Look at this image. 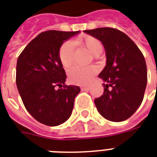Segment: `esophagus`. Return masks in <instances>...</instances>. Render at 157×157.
<instances>
[{
  "mask_svg": "<svg viewBox=\"0 0 157 157\" xmlns=\"http://www.w3.org/2000/svg\"><path fill=\"white\" fill-rule=\"evenodd\" d=\"M81 90H89L90 86H81Z\"/></svg>",
  "mask_w": 157,
  "mask_h": 157,
  "instance_id": "34e87169",
  "label": "esophagus"
}]
</instances>
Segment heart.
Masks as SVG:
<instances>
[{"label":"heart","mask_w":157,"mask_h":157,"mask_svg":"<svg viewBox=\"0 0 157 157\" xmlns=\"http://www.w3.org/2000/svg\"><path fill=\"white\" fill-rule=\"evenodd\" d=\"M74 44L81 45L86 48L89 52L94 56L100 55L103 51L101 43L94 36L83 35L79 37L72 42L67 41L60 47L58 51V58L62 66L64 68H69L73 63ZM98 68L94 66L87 67H74L68 71L69 81L76 85H87L91 81L92 77L97 73Z\"/></svg>","instance_id":"1"}]
</instances>
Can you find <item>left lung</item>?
Instances as JSON below:
<instances>
[{"mask_svg": "<svg viewBox=\"0 0 157 157\" xmlns=\"http://www.w3.org/2000/svg\"><path fill=\"white\" fill-rule=\"evenodd\" d=\"M102 42L107 62L99 77L104 93L94 100L101 115L122 122L130 118L142 102L147 72L144 56L128 36L117 29L104 27L85 30Z\"/></svg>", "mask_w": 157, "mask_h": 157, "instance_id": "1", "label": "left lung"}]
</instances>
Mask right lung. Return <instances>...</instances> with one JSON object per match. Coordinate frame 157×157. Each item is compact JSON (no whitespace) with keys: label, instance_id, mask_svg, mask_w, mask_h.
Masks as SVG:
<instances>
[{"label":"right lung","instance_id":"1","mask_svg":"<svg viewBox=\"0 0 157 157\" xmlns=\"http://www.w3.org/2000/svg\"><path fill=\"white\" fill-rule=\"evenodd\" d=\"M79 31L42 32L25 48L17 60L16 86L23 104L37 121L57 126L71 114L80 87L67 86L58 58L63 41ZM58 86L59 89H56Z\"/></svg>","mask_w":157,"mask_h":157}]
</instances>
